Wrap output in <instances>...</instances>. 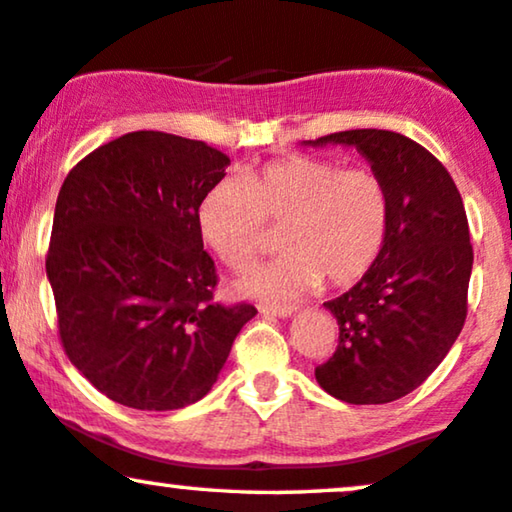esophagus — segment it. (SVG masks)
<instances>
[{
  "mask_svg": "<svg viewBox=\"0 0 512 512\" xmlns=\"http://www.w3.org/2000/svg\"><path fill=\"white\" fill-rule=\"evenodd\" d=\"M260 311L264 313V316H271V318H288V316H292L290 306H260Z\"/></svg>",
  "mask_w": 512,
  "mask_h": 512,
  "instance_id": "1",
  "label": "esophagus"
}]
</instances>
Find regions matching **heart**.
<instances>
[{"label":"heart","mask_w":512,"mask_h":512,"mask_svg":"<svg viewBox=\"0 0 512 512\" xmlns=\"http://www.w3.org/2000/svg\"><path fill=\"white\" fill-rule=\"evenodd\" d=\"M391 192L372 168H344L320 156H288L217 180L199 203V231L229 269L260 252L269 224L283 227L281 257L252 269L238 290L292 302L323 278L344 288L379 260L391 231Z\"/></svg>","instance_id":"obj_1"}]
</instances>
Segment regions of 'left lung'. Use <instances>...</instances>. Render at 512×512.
<instances>
[{
    "label": "left lung",
    "instance_id": "8db88e82",
    "mask_svg": "<svg viewBox=\"0 0 512 512\" xmlns=\"http://www.w3.org/2000/svg\"><path fill=\"white\" fill-rule=\"evenodd\" d=\"M356 147L391 192V231L374 267L325 302L339 344L316 367L323 391L351 405H384L412 393L442 363L468 311L473 271L466 208L452 175L405 135L358 128L304 145Z\"/></svg>",
    "mask_w": 512,
    "mask_h": 512
}]
</instances>
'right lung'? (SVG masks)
Returning a JSON list of instances; mask_svg holds the SVG:
<instances>
[{
    "instance_id": "obj_1",
    "label": "right lung",
    "mask_w": 512,
    "mask_h": 512,
    "mask_svg": "<svg viewBox=\"0 0 512 512\" xmlns=\"http://www.w3.org/2000/svg\"><path fill=\"white\" fill-rule=\"evenodd\" d=\"M229 156L135 131L81 159L60 187L46 276L70 363L114 403L180 410L227 363L252 304L213 302L199 203Z\"/></svg>"
}]
</instances>
